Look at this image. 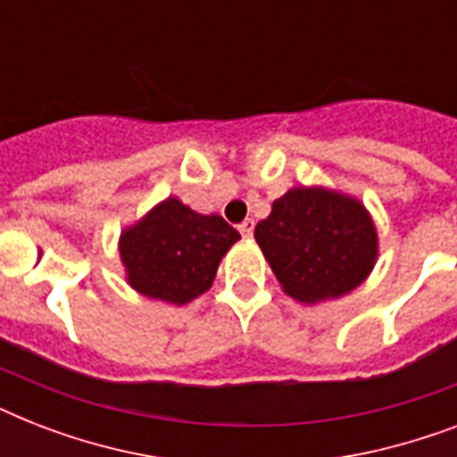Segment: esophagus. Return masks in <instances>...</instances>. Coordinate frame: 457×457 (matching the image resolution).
Instances as JSON below:
<instances>
[{"label":"esophagus","instance_id":"1","mask_svg":"<svg viewBox=\"0 0 457 457\" xmlns=\"http://www.w3.org/2000/svg\"><path fill=\"white\" fill-rule=\"evenodd\" d=\"M253 225H256V222L251 220V218H246V220L239 225V232H242L244 237H251V235H253Z\"/></svg>","mask_w":457,"mask_h":457}]
</instances>
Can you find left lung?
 Returning <instances> with one entry per match:
<instances>
[{
  "instance_id": "8db88e82",
  "label": "left lung",
  "mask_w": 457,
  "mask_h": 457,
  "mask_svg": "<svg viewBox=\"0 0 457 457\" xmlns=\"http://www.w3.org/2000/svg\"><path fill=\"white\" fill-rule=\"evenodd\" d=\"M253 237L282 289L301 303L344 296L368 278L377 258L368 211L320 187L289 189Z\"/></svg>"
}]
</instances>
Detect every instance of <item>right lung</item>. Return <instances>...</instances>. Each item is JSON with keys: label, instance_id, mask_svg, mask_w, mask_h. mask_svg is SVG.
I'll list each match as a JSON object with an SVG mask.
<instances>
[{"label": "right lung", "instance_id": "1", "mask_svg": "<svg viewBox=\"0 0 457 457\" xmlns=\"http://www.w3.org/2000/svg\"><path fill=\"white\" fill-rule=\"evenodd\" d=\"M237 239L239 232L220 215H201L182 201L165 199L125 229L120 258L139 294L182 305L211 289L220 258Z\"/></svg>", "mask_w": 457, "mask_h": 457}]
</instances>
